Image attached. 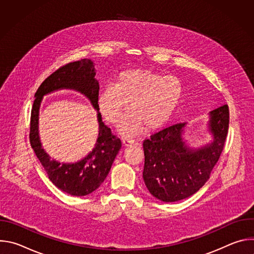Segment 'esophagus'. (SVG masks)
<instances>
[{"mask_svg": "<svg viewBox=\"0 0 254 254\" xmlns=\"http://www.w3.org/2000/svg\"><path fill=\"white\" fill-rule=\"evenodd\" d=\"M123 143L125 144L126 147H129V146H133V144L135 143V141L133 139H127V138H125V139H123Z\"/></svg>", "mask_w": 254, "mask_h": 254, "instance_id": "obj_1", "label": "esophagus"}]
</instances>
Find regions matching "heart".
<instances>
[{"mask_svg":"<svg viewBox=\"0 0 254 254\" xmlns=\"http://www.w3.org/2000/svg\"><path fill=\"white\" fill-rule=\"evenodd\" d=\"M183 95V84L177 77H166L151 69H130L122 72L116 85L105 86L98 94L97 105L102 117L120 127L125 136L163 128L174 117Z\"/></svg>","mask_w":254,"mask_h":254,"instance_id":"obj_1","label":"heart"}]
</instances>
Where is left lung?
Returning a JSON list of instances; mask_svg holds the SVG:
<instances>
[{
  "instance_id": "1",
  "label": "left lung",
  "mask_w": 254,
  "mask_h": 254,
  "mask_svg": "<svg viewBox=\"0 0 254 254\" xmlns=\"http://www.w3.org/2000/svg\"><path fill=\"white\" fill-rule=\"evenodd\" d=\"M188 123L171 126L143 141L142 179L150 193L163 202H176L204 186L223 151L229 127L227 104L209 113V142L191 147L185 138Z\"/></svg>"
}]
</instances>
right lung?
Wrapping results in <instances>:
<instances>
[{
	"label": "right lung",
	"mask_w": 254,
	"mask_h": 254,
	"mask_svg": "<svg viewBox=\"0 0 254 254\" xmlns=\"http://www.w3.org/2000/svg\"><path fill=\"white\" fill-rule=\"evenodd\" d=\"M95 75L94 63L90 59H81L59 68L43 81L35 93L31 113L30 142L32 149L51 182L61 191L77 197L86 196L100 187L122 148L121 139L114 136L111 128L102 122L97 105L99 85ZM63 89L74 90L82 94L98 112L99 135L95 148L84 158L73 163L51 159L43 149L39 134V115L43 97Z\"/></svg>",
	"instance_id": "1"
}]
</instances>
